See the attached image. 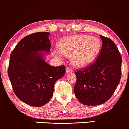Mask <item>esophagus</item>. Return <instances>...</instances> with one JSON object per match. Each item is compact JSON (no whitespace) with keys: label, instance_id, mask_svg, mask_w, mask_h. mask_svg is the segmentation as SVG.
Returning <instances> with one entry per match:
<instances>
[{"label":"esophagus","instance_id":"34e87169","mask_svg":"<svg viewBox=\"0 0 129 129\" xmlns=\"http://www.w3.org/2000/svg\"><path fill=\"white\" fill-rule=\"evenodd\" d=\"M66 72L67 74H70V73H71L73 72V70L71 68H70L68 67L67 68H66Z\"/></svg>","mask_w":129,"mask_h":129}]
</instances>
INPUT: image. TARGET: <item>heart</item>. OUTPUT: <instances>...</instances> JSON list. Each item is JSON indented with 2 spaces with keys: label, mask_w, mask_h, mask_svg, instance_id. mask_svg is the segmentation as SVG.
Returning a JSON list of instances; mask_svg holds the SVG:
<instances>
[{
  "label": "heart",
  "mask_w": 129,
  "mask_h": 129,
  "mask_svg": "<svg viewBox=\"0 0 129 129\" xmlns=\"http://www.w3.org/2000/svg\"><path fill=\"white\" fill-rule=\"evenodd\" d=\"M58 51L70 58L71 62L78 67H86L93 63L99 55L102 48L100 39L89 35L78 34L66 37L58 43Z\"/></svg>",
  "instance_id": "obj_1"
}]
</instances>
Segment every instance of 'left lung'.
<instances>
[{
	"instance_id": "left-lung-1",
	"label": "left lung",
	"mask_w": 129,
	"mask_h": 129,
	"mask_svg": "<svg viewBox=\"0 0 129 129\" xmlns=\"http://www.w3.org/2000/svg\"><path fill=\"white\" fill-rule=\"evenodd\" d=\"M102 47L97 59L83 70L75 72L74 92L85 105H101L113 95L121 78L122 58L112 39L100 35Z\"/></svg>"
}]
</instances>
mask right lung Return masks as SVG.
Segmentation results:
<instances>
[{"label":"right lung","mask_w":129,"mask_h":129,"mask_svg":"<svg viewBox=\"0 0 129 129\" xmlns=\"http://www.w3.org/2000/svg\"><path fill=\"white\" fill-rule=\"evenodd\" d=\"M49 32L33 33L22 39L10 56L9 78L16 96L27 105L41 107L53 95L56 81L65 74L64 66H52L44 53L50 52Z\"/></svg>","instance_id":"right-lung-1"}]
</instances>
